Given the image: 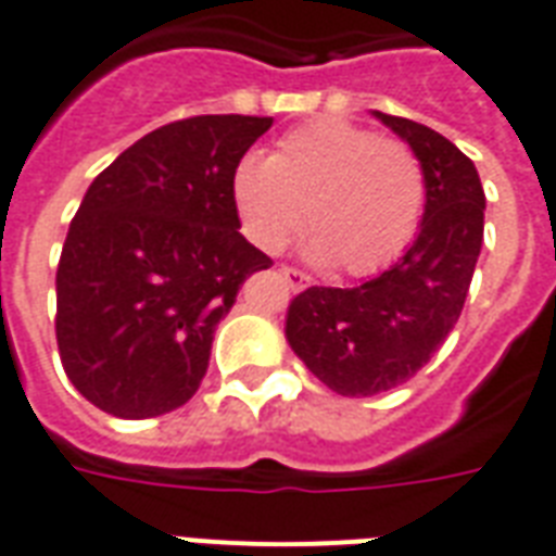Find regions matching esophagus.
Wrapping results in <instances>:
<instances>
[{
	"label": "esophagus",
	"instance_id": "34e87169",
	"mask_svg": "<svg viewBox=\"0 0 556 556\" xmlns=\"http://www.w3.org/2000/svg\"><path fill=\"white\" fill-rule=\"evenodd\" d=\"M279 274L286 277V282H289V286H291V289H294V291H303V289H306V286H309V282H312V279L306 277L303 270H298V267H279Z\"/></svg>",
	"mask_w": 556,
	"mask_h": 556
}]
</instances>
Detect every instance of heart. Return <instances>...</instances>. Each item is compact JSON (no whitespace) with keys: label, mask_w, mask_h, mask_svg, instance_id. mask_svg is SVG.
<instances>
[{"label":"heart","mask_w":556,"mask_h":556,"mask_svg":"<svg viewBox=\"0 0 556 556\" xmlns=\"http://www.w3.org/2000/svg\"><path fill=\"white\" fill-rule=\"evenodd\" d=\"M425 167L401 138L348 121H315L282 135L267 159L232 174L244 236L279 253L309 220V256L365 277L392 265L425 215Z\"/></svg>","instance_id":"1"}]
</instances>
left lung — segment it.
Wrapping results in <instances>:
<instances>
[{
    "instance_id": "obj_1",
    "label": "left lung",
    "mask_w": 556,
    "mask_h": 556,
    "mask_svg": "<svg viewBox=\"0 0 556 556\" xmlns=\"http://www.w3.org/2000/svg\"><path fill=\"white\" fill-rule=\"evenodd\" d=\"M421 159L427 203L404 256L353 289L312 286L291 300L286 339L327 389L389 392L425 368L459 320L483 244L486 194L475 162L430 126L374 111Z\"/></svg>"
}]
</instances>
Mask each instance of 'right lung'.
Here are the masks:
<instances>
[{"mask_svg": "<svg viewBox=\"0 0 556 556\" xmlns=\"http://www.w3.org/2000/svg\"><path fill=\"white\" fill-rule=\"evenodd\" d=\"M274 117L200 114L143 135L90 182L61 250V365L102 413L188 404L238 289L274 262L238 232L232 174Z\"/></svg>", "mask_w": 556, "mask_h": 556, "instance_id": "1", "label": "right lung"}]
</instances>
